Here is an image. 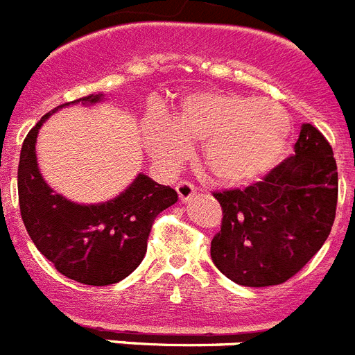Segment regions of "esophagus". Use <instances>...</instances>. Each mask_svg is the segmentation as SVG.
Segmentation results:
<instances>
[{"label": "esophagus", "instance_id": "34e87169", "mask_svg": "<svg viewBox=\"0 0 355 355\" xmlns=\"http://www.w3.org/2000/svg\"><path fill=\"white\" fill-rule=\"evenodd\" d=\"M177 193H178V198L182 202H189L195 196L196 193V187L189 182H178L177 184Z\"/></svg>", "mask_w": 355, "mask_h": 355}]
</instances>
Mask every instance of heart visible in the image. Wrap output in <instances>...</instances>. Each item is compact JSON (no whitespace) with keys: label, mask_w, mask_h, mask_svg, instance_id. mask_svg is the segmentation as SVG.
<instances>
[{"label":"heart","mask_w":355,"mask_h":355,"mask_svg":"<svg viewBox=\"0 0 355 355\" xmlns=\"http://www.w3.org/2000/svg\"><path fill=\"white\" fill-rule=\"evenodd\" d=\"M293 133L284 104L233 92L202 90L180 103L173 121L153 113L142 124V141L160 166L175 169L204 144V166L227 186L258 182L282 160Z\"/></svg>","instance_id":"1"}]
</instances>
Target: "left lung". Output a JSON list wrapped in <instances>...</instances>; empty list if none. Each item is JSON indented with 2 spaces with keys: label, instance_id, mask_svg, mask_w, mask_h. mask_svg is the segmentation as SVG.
<instances>
[{
  "label": "left lung",
  "instance_id": "obj_1",
  "mask_svg": "<svg viewBox=\"0 0 355 355\" xmlns=\"http://www.w3.org/2000/svg\"><path fill=\"white\" fill-rule=\"evenodd\" d=\"M223 211L211 258L245 287L293 278L320 251L336 218L338 166L320 130L302 124L294 155L243 191L214 193Z\"/></svg>",
  "mask_w": 355,
  "mask_h": 355
}]
</instances>
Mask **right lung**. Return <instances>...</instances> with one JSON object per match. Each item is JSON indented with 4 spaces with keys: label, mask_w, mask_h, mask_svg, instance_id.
Returning <instances> with one entry per match:
<instances>
[{
    "label": "right lung",
    "mask_w": 355,
    "mask_h": 355,
    "mask_svg": "<svg viewBox=\"0 0 355 355\" xmlns=\"http://www.w3.org/2000/svg\"><path fill=\"white\" fill-rule=\"evenodd\" d=\"M106 95L92 94L53 108L26 135L17 168L21 218L34 245L53 267L79 284H117L141 265L155 216L171 207L178 195L139 173L115 198L77 204L59 195L40 171L35 141L43 122L70 104L92 106Z\"/></svg>",
    "instance_id": "obj_1"
}]
</instances>
